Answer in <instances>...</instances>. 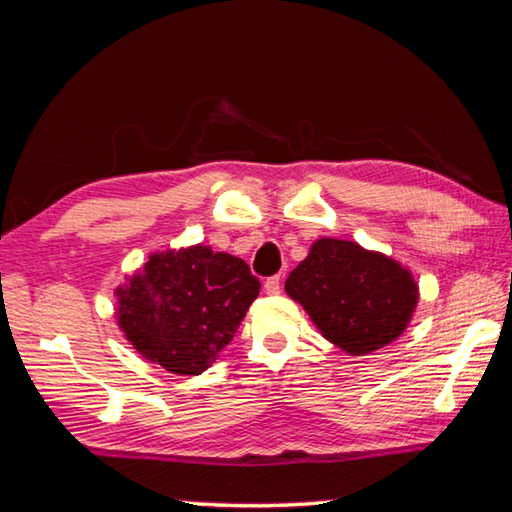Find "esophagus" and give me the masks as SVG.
Returning <instances> with one entry per match:
<instances>
[{
  "mask_svg": "<svg viewBox=\"0 0 512 512\" xmlns=\"http://www.w3.org/2000/svg\"><path fill=\"white\" fill-rule=\"evenodd\" d=\"M264 291L268 293V295H277L282 291V277L280 275H273V277H268V280L264 282Z\"/></svg>",
  "mask_w": 512,
  "mask_h": 512,
  "instance_id": "obj_1",
  "label": "esophagus"
}]
</instances>
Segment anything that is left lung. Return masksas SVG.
I'll return each mask as SVG.
<instances>
[{"label": "left lung", "instance_id": "obj_1", "mask_svg": "<svg viewBox=\"0 0 512 512\" xmlns=\"http://www.w3.org/2000/svg\"><path fill=\"white\" fill-rule=\"evenodd\" d=\"M315 327L351 356L394 342L410 322L418 286L407 268L353 241L318 239L284 284Z\"/></svg>", "mask_w": 512, "mask_h": 512}]
</instances>
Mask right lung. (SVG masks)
<instances>
[{"label":"right lung","mask_w":512,"mask_h":512,"mask_svg":"<svg viewBox=\"0 0 512 512\" xmlns=\"http://www.w3.org/2000/svg\"><path fill=\"white\" fill-rule=\"evenodd\" d=\"M259 288L244 259L201 244L165 250L116 291L118 324L147 360L199 376L235 338Z\"/></svg>","instance_id":"1"}]
</instances>
